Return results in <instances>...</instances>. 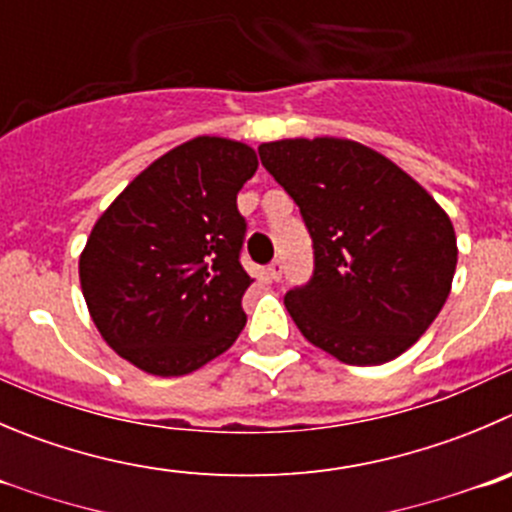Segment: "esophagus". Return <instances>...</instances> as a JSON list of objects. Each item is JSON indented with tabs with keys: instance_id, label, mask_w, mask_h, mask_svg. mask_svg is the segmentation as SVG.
<instances>
[{
	"instance_id": "1",
	"label": "esophagus",
	"mask_w": 512,
	"mask_h": 512,
	"mask_svg": "<svg viewBox=\"0 0 512 512\" xmlns=\"http://www.w3.org/2000/svg\"><path fill=\"white\" fill-rule=\"evenodd\" d=\"M269 276L274 281H279L281 276H284V261H281V259L271 261V264H269Z\"/></svg>"
}]
</instances>
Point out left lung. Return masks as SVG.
I'll use <instances>...</instances> for the list:
<instances>
[{"instance_id": "obj_1", "label": "left lung", "mask_w": 512, "mask_h": 512, "mask_svg": "<svg viewBox=\"0 0 512 512\" xmlns=\"http://www.w3.org/2000/svg\"><path fill=\"white\" fill-rule=\"evenodd\" d=\"M261 165L299 206L314 248L284 304L314 347L354 367L410 349L450 294L457 241L425 188L354 140H276Z\"/></svg>"}]
</instances>
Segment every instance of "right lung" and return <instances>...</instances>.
I'll return each mask as SVG.
<instances>
[{
	"instance_id": "obj_1",
	"label": "right lung",
	"mask_w": 512,
	"mask_h": 512,
	"mask_svg": "<svg viewBox=\"0 0 512 512\" xmlns=\"http://www.w3.org/2000/svg\"><path fill=\"white\" fill-rule=\"evenodd\" d=\"M248 145L196 138L145 168L92 228L80 284L92 321L143 372L180 377L226 352L246 326Z\"/></svg>"
}]
</instances>
